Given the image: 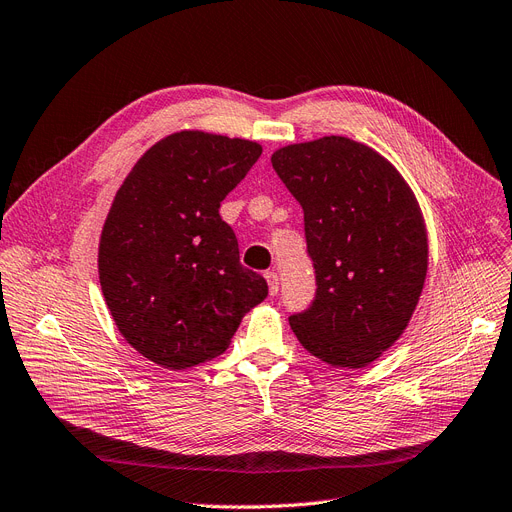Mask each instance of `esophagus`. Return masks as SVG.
Segmentation results:
<instances>
[{
    "label": "esophagus",
    "mask_w": 512,
    "mask_h": 512,
    "mask_svg": "<svg viewBox=\"0 0 512 512\" xmlns=\"http://www.w3.org/2000/svg\"><path fill=\"white\" fill-rule=\"evenodd\" d=\"M265 280H268L270 286V295H278V274L276 272H265Z\"/></svg>",
    "instance_id": "1"
}]
</instances>
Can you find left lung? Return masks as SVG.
<instances>
[{"label":"left lung","mask_w":512,"mask_h":512,"mask_svg":"<svg viewBox=\"0 0 512 512\" xmlns=\"http://www.w3.org/2000/svg\"><path fill=\"white\" fill-rule=\"evenodd\" d=\"M303 207L316 299L288 318L299 343L337 368H364L406 330L427 278V228L414 192L385 157L343 136L272 154Z\"/></svg>","instance_id":"1"}]
</instances>
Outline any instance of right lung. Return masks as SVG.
I'll return each instance as SVG.
<instances>
[{
    "instance_id": "right-lung-1",
    "label": "right lung",
    "mask_w": 512,
    "mask_h": 512,
    "mask_svg": "<svg viewBox=\"0 0 512 512\" xmlns=\"http://www.w3.org/2000/svg\"><path fill=\"white\" fill-rule=\"evenodd\" d=\"M261 157V144L177 131L133 165L106 215L98 274L125 341L150 362L184 370L230 347L268 282L244 268L221 201Z\"/></svg>"
}]
</instances>
